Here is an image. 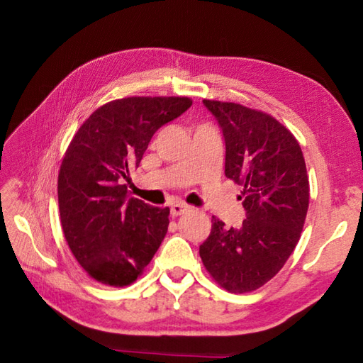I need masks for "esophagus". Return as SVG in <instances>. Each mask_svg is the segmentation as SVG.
Masks as SVG:
<instances>
[{
  "instance_id": "obj_1",
  "label": "esophagus",
  "mask_w": 363,
  "mask_h": 363,
  "mask_svg": "<svg viewBox=\"0 0 363 363\" xmlns=\"http://www.w3.org/2000/svg\"><path fill=\"white\" fill-rule=\"evenodd\" d=\"M189 209H190V207L186 206V204H173L172 206V215H173V217H179V215L186 213Z\"/></svg>"
}]
</instances>
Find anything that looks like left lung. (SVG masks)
<instances>
[{"mask_svg": "<svg viewBox=\"0 0 363 363\" xmlns=\"http://www.w3.org/2000/svg\"><path fill=\"white\" fill-rule=\"evenodd\" d=\"M221 126L225 174L242 186L246 220L226 228L212 217L199 256L230 293L260 289L281 272L299 242L309 209V176L301 146L272 115L237 103L203 99Z\"/></svg>", "mask_w": 363, "mask_h": 363, "instance_id": "1", "label": "left lung"}]
</instances>
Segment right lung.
<instances>
[{
	"label": "right lung",
	"instance_id": "right-lung-1",
	"mask_svg": "<svg viewBox=\"0 0 363 363\" xmlns=\"http://www.w3.org/2000/svg\"><path fill=\"white\" fill-rule=\"evenodd\" d=\"M191 106L187 96H128L82 123L57 177L60 225L74 259L95 281L126 287L142 276L164 240L168 207L129 196V173L154 133Z\"/></svg>",
	"mask_w": 363,
	"mask_h": 363
}]
</instances>
